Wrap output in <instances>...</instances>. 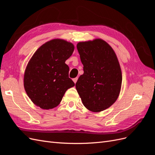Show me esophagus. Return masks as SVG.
Instances as JSON below:
<instances>
[{
	"label": "esophagus",
	"mask_w": 155,
	"mask_h": 155,
	"mask_svg": "<svg viewBox=\"0 0 155 155\" xmlns=\"http://www.w3.org/2000/svg\"><path fill=\"white\" fill-rule=\"evenodd\" d=\"M77 81H78V78H74L73 79V81L74 82V83H76Z\"/></svg>",
	"instance_id": "esophagus-1"
}]
</instances>
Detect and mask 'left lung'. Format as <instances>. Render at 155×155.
I'll return each instance as SVG.
<instances>
[{
  "label": "left lung",
  "mask_w": 155,
  "mask_h": 155,
  "mask_svg": "<svg viewBox=\"0 0 155 155\" xmlns=\"http://www.w3.org/2000/svg\"><path fill=\"white\" fill-rule=\"evenodd\" d=\"M77 48L83 64L76 83L83 105L98 112L110 107L119 96L122 74L114 50L104 40L79 42Z\"/></svg>",
  "instance_id": "obj_1"
}]
</instances>
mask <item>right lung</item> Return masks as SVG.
Masks as SVG:
<instances>
[{
	"instance_id": "add662e5",
	"label": "right lung",
	"mask_w": 155,
	"mask_h": 155,
	"mask_svg": "<svg viewBox=\"0 0 155 155\" xmlns=\"http://www.w3.org/2000/svg\"><path fill=\"white\" fill-rule=\"evenodd\" d=\"M74 46L61 39L46 42L36 50L28 63L24 87L34 104L43 109L57 107L68 88L75 85L68 78L65 63L72 55Z\"/></svg>"
}]
</instances>
